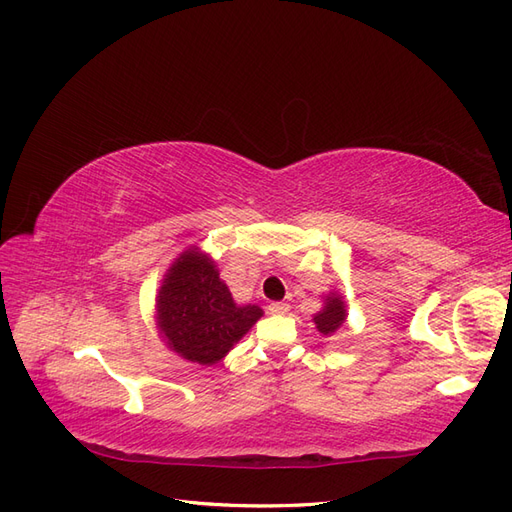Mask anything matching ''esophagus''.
<instances>
[{"label": "esophagus", "instance_id": "esophagus-1", "mask_svg": "<svg viewBox=\"0 0 512 512\" xmlns=\"http://www.w3.org/2000/svg\"><path fill=\"white\" fill-rule=\"evenodd\" d=\"M288 309H290V305L284 303V301H275V303L269 305V312H271V314H286Z\"/></svg>", "mask_w": 512, "mask_h": 512}]
</instances>
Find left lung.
Returning a JSON list of instances; mask_svg holds the SVG:
<instances>
[{"label": "left lung", "mask_w": 512, "mask_h": 512, "mask_svg": "<svg viewBox=\"0 0 512 512\" xmlns=\"http://www.w3.org/2000/svg\"><path fill=\"white\" fill-rule=\"evenodd\" d=\"M346 316L348 314H346V303L342 299V294L331 292L327 294V299H324V307L314 316V324L322 335H333L344 327Z\"/></svg>", "instance_id": "8db88e82"}]
</instances>
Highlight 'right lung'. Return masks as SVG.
<instances>
[{"label":"right lung","instance_id":"1","mask_svg":"<svg viewBox=\"0 0 512 512\" xmlns=\"http://www.w3.org/2000/svg\"><path fill=\"white\" fill-rule=\"evenodd\" d=\"M156 312L166 346L198 365L222 361L262 316L258 305L235 303L215 262L198 247L185 250L170 265Z\"/></svg>","mask_w":512,"mask_h":512}]
</instances>
